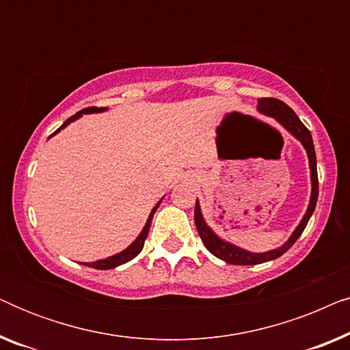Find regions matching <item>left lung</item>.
Returning <instances> with one entry per match:
<instances>
[{"mask_svg": "<svg viewBox=\"0 0 350 350\" xmlns=\"http://www.w3.org/2000/svg\"><path fill=\"white\" fill-rule=\"evenodd\" d=\"M258 111H261L266 116L275 118L282 126H284L286 131H288L291 135L303 143V146L308 151L309 157V169H310V181H312V193H310V200L309 207L306 210V215L301 219L298 228L295 229V232L291 234L288 241H286L284 245L275 248V250H269L266 253H252L243 250V248H239L232 243L224 242L223 239H219L217 234H215L212 229L207 226L205 219L202 217V212H200V205L198 200H196V210H194V221L196 228H198V232L200 239H202L204 245L207 247V250L215 255L219 260L229 262V265H239V266H250V265H260V262H266L271 260H275L284 255V253L288 250V248L293 245V243L298 241V237L303 234L304 228L308 226V221L310 215L314 213L315 204H317L319 198V176H317V159H315V150H314V142L312 135L308 131V127L304 126L303 122L299 121V118L296 116V113L291 109L288 105L282 102L279 98H260L258 100Z\"/></svg>", "mask_w": 350, "mask_h": 350, "instance_id": "left-lung-1", "label": "left lung"}]
</instances>
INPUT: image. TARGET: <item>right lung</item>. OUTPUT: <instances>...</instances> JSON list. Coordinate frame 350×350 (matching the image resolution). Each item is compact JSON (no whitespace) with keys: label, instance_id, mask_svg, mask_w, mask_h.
Returning a JSON list of instances; mask_svg holds the SVG:
<instances>
[{"label":"right lung","instance_id":"add662e5","mask_svg":"<svg viewBox=\"0 0 350 350\" xmlns=\"http://www.w3.org/2000/svg\"><path fill=\"white\" fill-rule=\"evenodd\" d=\"M105 109L107 108H97V107H90V108H84V109H81V111H78L76 114H73V116L71 118H68L66 119V121L62 124V126L57 129V131L52 133V135H55V133H59L62 129L64 127H66L68 126L70 122H73V121H76V119L78 118H81L83 116V114H89V113H102V111H105ZM51 135V137H52ZM159 204H161V200L159 202H157V205L154 208L151 210V213H150V217H148V221H146V224H145V228H143V231L140 232V236H138L135 241H133L131 245H129L126 250H122L121 253H118V255H113V256H109V258H105V260H100V261H94V262H83L84 266H90V267H94V269H102V271H105V269H113V267H116V266H121V265H124V262H127V261H131V260H133V258H135L138 253L142 252V248H143V245H145V241H146V237H148V232H150V226H151V219H152V215H154V212L157 210V207H159Z\"/></svg>","mask_w":350,"mask_h":350}]
</instances>
